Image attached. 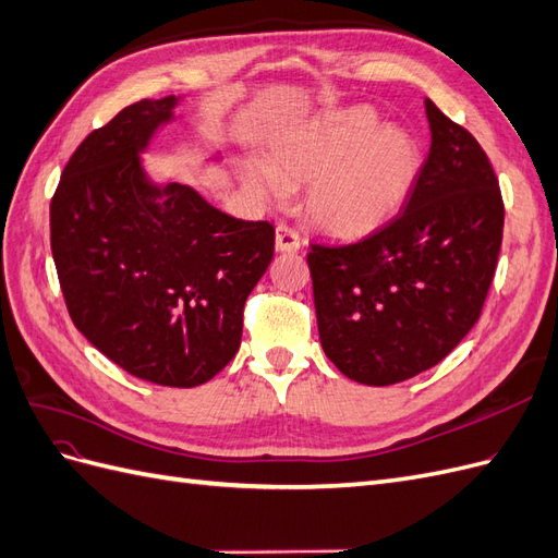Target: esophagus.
<instances>
[{"label":"esophagus","instance_id":"34e87169","mask_svg":"<svg viewBox=\"0 0 558 558\" xmlns=\"http://www.w3.org/2000/svg\"><path fill=\"white\" fill-rule=\"evenodd\" d=\"M275 248L279 253H298L300 251V238L298 232L289 226H277V232H275Z\"/></svg>","mask_w":558,"mask_h":558}]
</instances>
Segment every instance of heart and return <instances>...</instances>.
I'll use <instances>...</instances> for the list:
<instances>
[{
  "label": "heart",
  "mask_w": 558,
  "mask_h": 558,
  "mask_svg": "<svg viewBox=\"0 0 558 558\" xmlns=\"http://www.w3.org/2000/svg\"><path fill=\"white\" fill-rule=\"evenodd\" d=\"M424 154L410 130L381 125L373 109L318 113L283 132L267 165L240 167L244 189L260 202H279L310 183L305 211L332 238H365L391 223L414 193Z\"/></svg>",
  "instance_id": "heart-1"
}]
</instances>
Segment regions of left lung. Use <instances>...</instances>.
<instances>
[{
    "mask_svg": "<svg viewBox=\"0 0 558 558\" xmlns=\"http://www.w3.org/2000/svg\"><path fill=\"white\" fill-rule=\"evenodd\" d=\"M430 154L391 223L312 246L320 347L359 384L388 386L440 363L477 324L502 242V197L472 134L426 99Z\"/></svg>",
    "mask_w": 558,
    "mask_h": 558,
    "instance_id": "obj_1",
    "label": "left lung"
}]
</instances>
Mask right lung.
<instances>
[{
	"mask_svg": "<svg viewBox=\"0 0 558 558\" xmlns=\"http://www.w3.org/2000/svg\"><path fill=\"white\" fill-rule=\"evenodd\" d=\"M179 102L142 99L81 142L50 199V248L66 310L93 347L134 377L191 388L238 353L275 228L148 177L142 156Z\"/></svg>",
	"mask_w": 558,
	"mask_h": 558,
	"instance_id": "obj_1",
	"label": "right lung"
}]
</instances>
